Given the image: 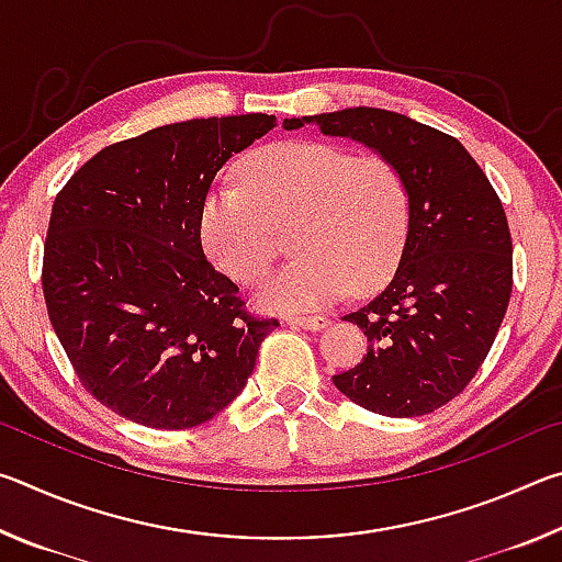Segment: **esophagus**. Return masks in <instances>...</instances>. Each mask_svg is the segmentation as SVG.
<instances>
[{
    "instance_id": "1",
    "label": "esophagus",
    "mask_w": 562,
    "mask_h": 562,
    "mask_svg": "<svg viewBox=\"0 0 562 562\" xmlns=\"http://www.w3.org/2000/svg\"><path fill=\"white\" fill-rule=\"evenodd\" d=\"M292 327H302V329H310V331H317V329H325L329 325L327 317L322 315H307V317H290L288 319Z\"/></svg>"
}]
</instances>
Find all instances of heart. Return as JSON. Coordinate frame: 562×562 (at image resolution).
Returning <instances> with one entry per match:
<instances>
[{"label":"heart","mask_w":562,"mask_h":562,"mask_svg":"<svg viewBox=\"0 0 562 562\" xmlns=\"http://www.w3.org/2000/svg\"><path fill=\"white\" fill-rule=\"evenodd\" d=\"M290 227L300 258L260 284L258 304L292 315L392 274L412 227V190L384 156L290 140L247 158L243 183H215L201 211L207 258L240 284L262 278Z\"/></svg>","instance_id":"obj_1"}]
</instances>
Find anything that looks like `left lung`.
<instances>
[{"mask_svg": "<svg viewBox=\"0 0 562 562\" xmlns=\"http://www.w3.org/2000/svg\"><path fill=\"white\" fill-rule=\"evenodd\" d=\"M307 123L389 158L412 190V227L394 278L345 315L364 331L367 355L331 382L374 414H431L475 376L506 317L513 245L501 198L459 140L402 113L357 106L282 126Z\"/></svg>", "mask_w": 562, "mask_h": 562, "instance_id": "8db88e82", "label": "left lung"}]
</instances>
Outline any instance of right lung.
Listing matches in <instances>:
<instances>
[{"instance_id": "right-lung-1", "label": "right lung", "mask_w": 562, "mask_h": 562, "mask_svg": "<svg viewBox=\"0 0 562 562\" xmlns=\"http://www.w3.org/2000/svg\"><path fill=\"white\" fill-rule=\"evenodd\" d=\"M270 128L268 113L168 123L99 150L56 195L42 268L52 327L83 389L128 422L205 424L280 327L245 310L201 243L215 173Z\"/></svg>"}]
</instances>
